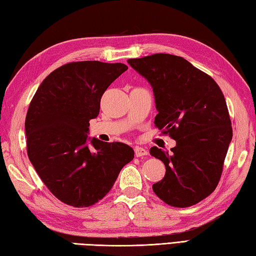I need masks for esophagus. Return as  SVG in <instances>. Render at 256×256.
<instances>
[{"mask_svg":"<svg viewBox=\"0 0 256 256\" xmlns=\"http://www.w3.org/2000/svg\"><path fill=\"white\" fill-rule=\"evenodd\" d=\"M134 153L135 155H136L138 157H140V156H145L148 154V150H146L145 148H143V146H135L134 148Z\"/></svg>","mask_w":256,"mask_h":256,"instance_id":"1","label":"esophagus"}]
</instances>
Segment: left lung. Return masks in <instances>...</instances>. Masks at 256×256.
I'll list each match as a JSON object with an SVG mask.
<instances>
[{"label":"left lung","mask_w":256,"mask_h":256,"mask_svg":"<svg viewBox=\"0 0 256 256\" xmlns=\"http://www.w3.org/2000/svg\"><path fill=\"white\" fill-rule=\"evenodd\" d=\"M128 62L153 88L155 125L176 140L170 153L150 150L166 167L154 192L178 208L198 204L218 186L232 140L224 96L209 74L182 57L154 54Z\"/></svg>","instance_id":"left-lung-1"}]
</instances>
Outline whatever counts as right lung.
<instances>
[{
	"instance_id": "obj_1",
	"label": "right lung",
	"mask_w": 256,
	"mask_h": 256,
	"mask_svg": "<svg viewBox=\"0 0 256 256\" xmlns=\"http://www.w3.org/2000/svg\"><path fill=\"white\" fill-rule=\"evenodd\" d=\"M126 70L121 62H69L48 74L32 96L25 120L27 155L42 182L64 204H94L134 158L126 144L88 138L89 121L99 116L102 94Z\"/></svg>"
}]
</instances>
